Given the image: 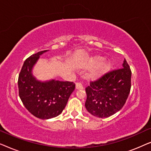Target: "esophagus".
Listing matches in <instances>:
<instances>
[{"instance_id":"34e87169","label":"esophagus","mask_w":151,"mask_h":151,"mask_svg":"<svg viewBox=\"0 0 151 151\" xmlns=\"http://www.w3.org/2000/svg\"><path fill=\"white\" fill-rule=\"evenodd\" d=\"M76 89H82L83 88V85L80 82H77L76 84Z\"/></svg>"}]
</instances>
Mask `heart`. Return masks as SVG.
<instances>
[{"label":"heart","mask_w":151,"mask_h":151,"mask_svg":"<svg viewBox=\"0 0 151 151\" xmlns=\"http://www.w3.org/2000/svg\"><path fill=\"white\" fill-rule=\"evenodd\" d=\"M102 60V58L100 56H96L93 57L89 59L86 64L85 65L86 67H91V66L95 65V64L98 63L99 62ZM109 67V63L108 62H102V63L99 64L97 66H96L93 69L91 70V71L88 73V77L91 78H95L100 76L107 68Z\"/></svg>","instance_id":"obj_1"}]
</instances>
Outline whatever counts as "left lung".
Returning a JSON list of instances; mask_svg holds the SVG:
<instances>
[{
  "label": "left lung",
  "instance_id": "left-lung-1",
  "mask_svg": "<svg viewBox=\"0 0 151 151\" xmlns=\"http://www.w3.org/2000/svg\"><path fill=\"white\" fill-rule=\"evenodd\" d=\"M131 87V71L124 59L122 68L104 74L91 82L85 88V107L93 116L108 117L122 108Z\"/></svg>",
  "mask_w": 151,
  "mask_h": 151
}]
</instances>
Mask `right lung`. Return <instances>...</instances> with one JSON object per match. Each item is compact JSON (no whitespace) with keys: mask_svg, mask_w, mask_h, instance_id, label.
I'll use <instances>...</instances> for the list:
<instances>
[{"mask_svg":"<svg viewBox=\"0 0 151 151\" xmlns=\"http://www.w3.org/2000/svg\"><path fill=\"white\" fill-rule=\"evenodd\" d=\"M39 51L24 61L18 76L19 96L25 108L33 115L42 119L59 115L65 108L75 84L51 80L42 82L34 77L32 69L42 53Z\"/></svg>","mask_w":151,"mask_h":151,"instance_id":"right-lung-1","label":"right lung"}]
</instances>
